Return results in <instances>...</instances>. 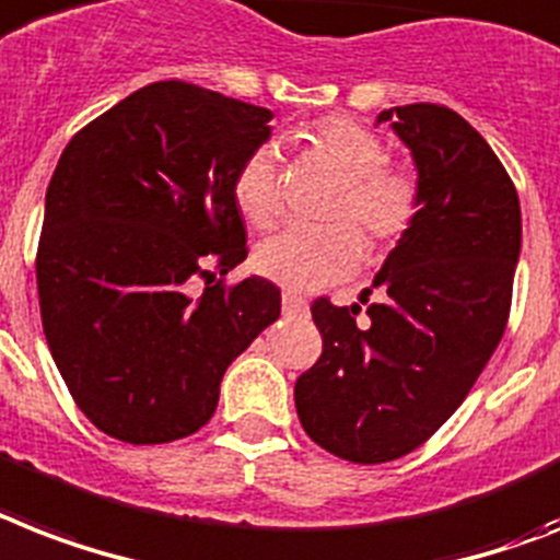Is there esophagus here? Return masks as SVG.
<instances>
[{
  "label": "esophagus",
  "instance_id": "esophagus-1",
  "mask_svg": "<svg viewBox=\"0 0 560 560\" xmlns=\"http://www.w3.org/2000/svg\"><path fill=\"white\" fill-rule=\"evenodd\" d=\"M281 304H284V313H288V316H302V313L307 311V302L295 293H284Z\"/></svg>",
  "mask_w": 560,
  "mask_h": 560
}]
</instances>
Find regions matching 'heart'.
Returning <instances> with one entry per match:
<instances>
[{"instance_id":"1","label":"heart","mask_w":560,"mask_h":560,"mask_svg":"<svg viewBox=\"0 0 560 560\" xmlns=\"http://www.w3.org/2000/svg\"><path fill=\"white\" fill-rule=\"evenodd\" d=\"M307 152L342 172L327 226H288L267 238L256 253L261 276L288 290H316L351 279L365 261V226L376 244H394L411 230L420 212V180L408 166L385 161L383 138L351 117L330 115L313 122L304 135ZM235 203L249 224L279 221L284 201L279 184V154L258 147L235 175Z\"/></svg>"}]
</instances>
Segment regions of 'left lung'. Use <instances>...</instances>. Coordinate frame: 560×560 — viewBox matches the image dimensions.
Here are the masks:
<instances>
[{"label": "left lung", "mask_w": 560, "mask_h": 560, "mask_svg": "<svg viewBox=\"0 0 560 560\" xmlns=\"http://www.w3.org/2000/svg\"><path fill=\"white\" fill-rule=\"evenodd\" d=\"M380 122L411 152L420 212L359 295L365 319L359 304H313L322 357L293 390L313 443L365 466L413 452L460 408L506 330L521 256L515 186L469 122L434 103Z\"/></svg>", "instance_id": "1"}]
</instances>
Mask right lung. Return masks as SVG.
<instances>
[{
  "mask_svg": "<svg viewBox=\"0 0 560 560\" xmlns=\"http://www.w3.org/2000/svg\"><path fill=\"white\" fill-rule=\"evenodd\" d=\"M270 120V108L170 80L120 100L59 158L36 249L43 330L74 402L108 438L195 434L230 362L279 319L272 281L209 284L212 267L224 276L247 258L233 186Z\"/></svg>",
  "mask_w": 560,
  "mask_h": 560,
  "instance_id": "right-lung-1",
  "label": "right lung"
}]
</instances>
